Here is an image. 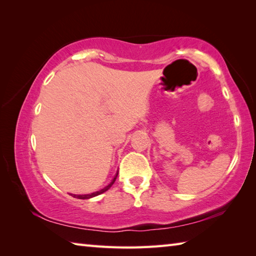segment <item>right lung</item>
I'll use <instances>...</instances> for the list:
<instances>
[{
	"label": "right lung",
	"instance_id": "add662e5",
	"mask_svg": "<svg viewBox=\"0 0 256 256\" xmlns=\"http://www.w3.org/2000/svg\"><path fill=\"white\" fill-rule=\"evenodd\" d=\"M118 172H116V175L114 176V178L112 179V182H111L110 184H108V186H106L104 188H103V189L99 190V192H92V194H72V197H74V198H78V199H89V198L96 197V196H99V194H103V192H106V190H108V189L111 188V186L114 184V182H116V177H118Z\"/></svg>",
	"mask_w": 256,
	"mask_h": 256
}]
</instances>
